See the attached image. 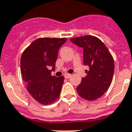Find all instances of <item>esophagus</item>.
I'll use <instances>...</instances> for the list:
<instances>
[{
  "label": "esophagus",
  "instance_id": "obj_1",
  "mask_svg": "<svg viewBox=\"0 0 132 132\" xmlns=\"http://www.w3.org/2000/svg\"><path fill=\"white\" fill-rule=\"evenodd\" d=\"M71 74H68V73H66V74H64V77L65 78H69L70 77H71Z\"/></svg>",
  "mask_w": 132,
  "mask_h": 132
}]
</instances>
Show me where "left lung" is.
<instances>
[{
    "mask_svg": "<svg viewBox=\"0 0 132 132\" xmlns=\"http://www.w3.org/2000/svg\"><path fill=\"white\" fill-rule=\"evenodd\" d=\"M71 42L83 48L84 64L89 66L87 76L76 88L80 97L93 101L102 97L112 83L114 62L104 42L90 35L72 38Z\"/></svg>",
    "mask_w": 132,
    "mask_h": 132,
    "instance_id": "obj_1",
    "label": "left lung"
}]
</instances>
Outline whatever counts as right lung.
<instances>
[{
	"label": "right lung",
	"instance_id": "add662e5",
	"mask_svg": "<svg viewBox=\"0 0 132 132\" xmlns=\"http://www.w3.org/2000/svg\"><path fill=\"white\" fill-rule=\"evenodd\" d=\"M66 40V38H40L22 55L20 71L26 90L40 104L48 105L59 97L64 77L52 76L51 72L55 70L58 50Z\"/></svg>",
	"mask_w": 132,
	"mask_h": 132
}]
</instances>
